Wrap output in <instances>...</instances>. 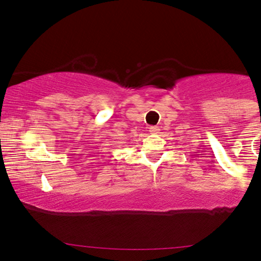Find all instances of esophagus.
Masks as SVG:
<instances>
[{"label": "esophagus", "mask_w": 261, "mask_h": 261, "mask_svg": "<svg viewBox=\"0 0 261 261\" xmlns=\"http://www.w3.org/2000/svg\"><path fill=\"white\" fill-rule=\"evenodd\" d=\"M148 132H149V133H152V134H156V133H159V128L155 127V126H151L148 128Z\"/></svg>", "instance_id": "1"}]
</instances>
